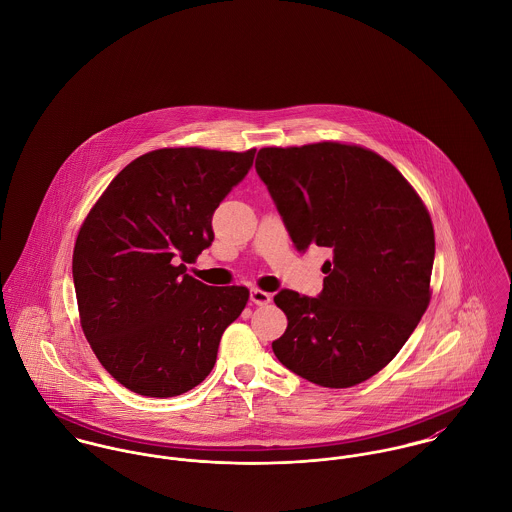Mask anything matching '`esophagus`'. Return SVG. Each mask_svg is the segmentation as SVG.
Here are the masks:
<instances>
[{
	"label": "esophagus",
	"instance_id": "esophagus-1",
	"mask_svg": "<svg viewBox=\"0 0 512 512\" xmlns=\"http://www.w3.org/2000/svg\"><path fill=\"white\" fill-rule=\"evenodd\" d=\"M250 301L256 303V305H266L272 301V295L268 292H262V290H250Z\"/></svg>",
	"mask_w": 512,
	"mask_h": 512
}]
</instances>
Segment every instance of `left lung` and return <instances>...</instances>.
<instances>
[{"label": "left lung", "mask_w": 512, "mask_h": 512, "mask_svg": "<svg viewBox=\"0 0 512 512\" xmlns=\"http://www.w3.org/2000/svg\"><path fill=\"white\" fill-rule=\"evenodd\" d=\"M256 173L293 246L333 252L317 297L274 295L288 317L274 355L319 386L365 382L398 355L430 303L436 240L424 203L365 147H264Z\"/></svg>", "instance_id": "left-lung-1"}]
</instances>
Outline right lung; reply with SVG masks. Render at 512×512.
<instances>
[{"label":"right lung","mask_w":512,"mask_h":512,"mask_svg":"<svg viewBox=\"0 0 512 512\" xmlns=\"http://www.w3.org/2000/svg\"><path fill=\"white\" fill-rule=\"evenodd\" d=\"M244 153L155 149L126 165L80 226L73 280L96 359L149 398L179 396L217 363L248 290L211 288L185 264L213 244V213L252 167Z\"/></svg>","instance_id":"obj_1"}]
</instances>
